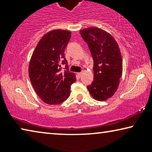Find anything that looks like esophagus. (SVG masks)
I'll use <instances>...</instances> for the list:
<instances>
[{
	"mask_svg": "<svg viewBox=\"0 0 152 152\" xmlns=\"http://www.w3.org/2000/svg\"><path fill=\"white\" fill-rule=\"evenodd\" d=\"M78 74V76L79 77H81V76H82V72H80V73H78V74Z\"/></svg>",
	"mask_w": 152,
	"mask_h": 152,
	"instance_id": "esophagus-1",
	"label": "esophagus"
}]
</instances>
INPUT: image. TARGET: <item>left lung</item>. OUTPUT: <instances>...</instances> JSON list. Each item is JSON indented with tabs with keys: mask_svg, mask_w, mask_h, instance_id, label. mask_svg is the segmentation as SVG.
Here are the masks:
<instances>
[{
	"mask_svg": "<svg viewBox=\"0 0 152 152\" xmlns=\"http://www.w3.org/2000/svg\"><path fill=\"white\" fill-rule=\"evenodd\" d=\"M80 33L88 44L94 61V81L87 88L96 101H106L116 92L122 75L119 45L109 33L99 28L89 27Z\"/></svg>",
	"mask_w": 152,
	"mask_h": 152,
	"instance_id": "obj_1",
	"label": "left lung"
}]
</instances>
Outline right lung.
<instances>
[{
	"mask_svg": "<svg viewBox=\"0 0 152 152\" xmlns=\"http://www.w3.org/2000/svg\"><path fill=\"white\" fill-rule=\"evenodd\" d=\"M70 37L68 31H51L40 39L31 58V82L37 94L47 104H59L65 101L70 94L71 85L76 80L75 74L69 72L64 57Z\"/></svg>",
	"mask_w": 152,
	"mask_h": 152,
	"instance_id": "add662e5",
	"label": "right lung"
}]
</instances>
